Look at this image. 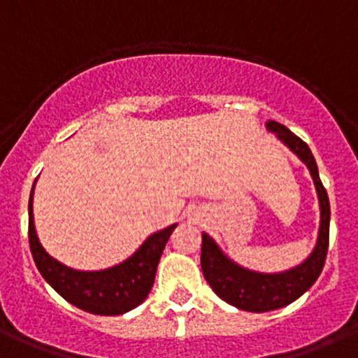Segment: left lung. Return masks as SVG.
<instances>
[{"mask_svg": "<svg viewBox=\"0 0 358 358\" xmlns=\"http://www.w3.org/2000/svg\"><path fill=\"white\" fill-rule=\"evenodd\" d=\"M268 130L277 134V138L293 150L309 168L310 176L315 180L316 190L320 198V210H322V224H320V236L313 255L300 266L285 273H256L250 270L235 265L231 259L226 258L217 243L203 233L201 245V268L203 275L208 280L213 292L231 306L250 313H266V310L279 309L288 303L295 302L302 296L322 273L323 265L329 250V226H330V203L327 190L323 187L318 175V166L310 153L309 146L295 136L285 125L277 122L266 123Z\"/></svg>", "mask_w": 358, "mask_h": 358, "instance_id": "left-lung-1", "label": "left lung"}]
</instances>
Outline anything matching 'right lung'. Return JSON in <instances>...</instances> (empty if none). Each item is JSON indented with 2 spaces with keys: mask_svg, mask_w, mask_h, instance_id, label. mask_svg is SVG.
Here are the masks:
<instances>
[{
  "mask_svg": "<svg viewBox=\"0 0 358 358\" xmlns=\"http://www.w3.org/2000/svg\"><path fill=\"white\" fill-rule=\"evenodd\" d=\"M33 189L28 205V238L33 259L49 285L72 306L92 315L116 316L138 307L148 296L155 280L157 265L176 224L150 236L138 252L102 272H78L62 265L43 250L33 224Z\"/></svg>",
  "mask_w": 358,
  "mask_h": 358,
  "instance_id": "1",
  "label": "right lung"
}]
</instances>
